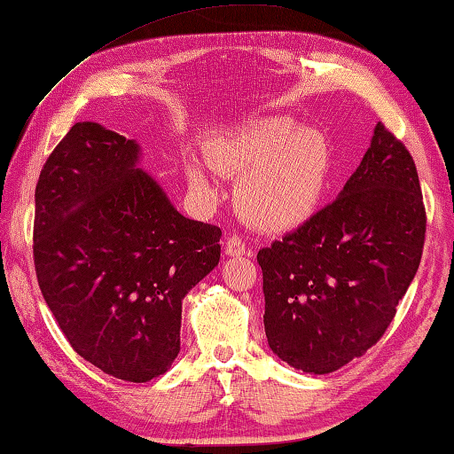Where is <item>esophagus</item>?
<instances>
[{
  "instance_id": "34e87169",
  "label": "esophagus",
  "mask_w": 454,
  "mask_h": 454,
  "mask_svg": "<svg viewBox=\"0 0 454 454\" xmlns=\"http://www.w3.org/2000/svg\"><path fill=\"white\" fill-rule=\"evenodd\" d=\"M224 253L228 256H242L247 254V244H244L239 236H228L224 244Z\"/></svg>"
}]
</instances>
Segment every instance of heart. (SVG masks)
I'll list each match as a JSON object with an SVG mask.
<instances>
[{
	"label": "heart",
	"mask_w": 454,
	"mask_h": 454,
	"mask_svg": "<svg viewBox=\"0 0 454 454\" xmlns=\"http://www.w3.org/2000/svg\"><path fill=\"white\" fill-rule=\"evenodd\" d=\"M210 161L220 174L240 177L234 201L244 222L280 234L317 214L331 179L333 147L321 129L301 125L289 114H270L222 137ZM185 176L192 188L212 192L200 161H188Z\"/></svg>",
	"instance_id": "obj_1"
}]
</instances>
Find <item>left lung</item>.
Returning a JSON list of instances; mask_svg holds the SVG:
<instances>
[{"mask_svg":"<svg viewBox=\"0 0 454 454\" xmlns=\"http://www.w3.org/2000/svg\"><path fill=\"white\" fill-rule=\"evenodd\" d=\"M424 232L412 155L378 123L335 201L258 250L272 354L317 376L365 354L419 270Z\"/></svg>","mask_w":454,"mask_h":454,"instance_id":"left-lung-1","label":"left lung"}]
</instances>
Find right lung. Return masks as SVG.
<instances>
[{"mask_svg": "<svg viewBox=\"0 0 454 454\" xmlns=\"http://www.w3.org/2000/svg\"><path fill=\"white\" fill-rule=\"evenodd\" d=\"M135 139L76 123L35 185L34 264L78 356L149 382L179 354L182 301L218 266V226L185 218L139 168Z\"/></svg>", "mask_w": 454, "mask_h": 454, "instance_id": "add662e5", "label": "right lung"}]
</instances>
